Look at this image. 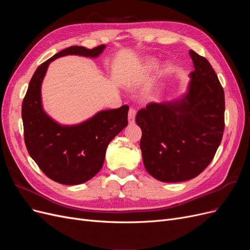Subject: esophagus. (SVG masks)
<instances>
[{
    "instance_id": "34e87169",
    "label": "esophagus",
    "mask_w": 250,
    "mask_h": 250,
    "mask_svg": "<svg viewBox=\"0 0 250 250\" xmlns=\"http://www.w3.org/2000/svg\"><path fill=\"white\" fill-rule=\"evenodd\" d=\"M135 113H137V111H135L134 108H130L129 111H128V122H129V124H133L134 123Z\"/></svg>"
}]
</instances>
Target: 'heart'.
<instances>
[{"mask_svg":"<svg viewBox=\"0 0 250 250\" xmlns=\"http://www.w3.org/2000/svg\"><path fill=\"white\" fill-rule=\"evenodd\" d=\"M160 69V62L154 58H146L139 64L138 69L135 70L129 77L126 79L127 84L129 86L137 85L140 81L147 77L148 75Z\"/></svg>","mask_w":250,"mask_h":250,"instance_id":"1","label":"heart"}]
</instances>
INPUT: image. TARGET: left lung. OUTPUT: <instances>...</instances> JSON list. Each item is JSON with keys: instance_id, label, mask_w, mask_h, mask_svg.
Segmentation results:
<instances>
[{"instance_id": "8db88e82", "label": "left lung", "mask_w": 250, "mask_h": 250, "mask_svg": "<svg viewBox=\"0 0 250 250\" xmlns=\"http://www.w3.org/2000/svg\"><path fill=\"white\" fill-rule=\"evenodd\" d=\"M194 71L178 99L150 103L135 117L144 166L164 183L195 178L213 160L224 131V90L208 59L190 50Z\"/></svg>"}]
</instances>
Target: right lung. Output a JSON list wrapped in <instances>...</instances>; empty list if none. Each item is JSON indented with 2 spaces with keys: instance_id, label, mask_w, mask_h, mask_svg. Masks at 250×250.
Here are the masks:
<instances>
[{
  "instance_id": "1",
  "label": "right lung",
  "mask_w": 250,
  "mask_h": 250,
  "mask_svg": "<svg viewBox=\"0 0 250 250\" xmlns=\"http://www.w3.org/2000/svg\"><path fill=\"white\" fill-rule=\"evenodd\" d=\"M105 44L86 49L73 46L60 51L37 67L21 105V119L28 152L41 170L62 185H81L102 168L108 144L127 126V105L98 111L79 124L62 125L44 111L42 84L49 64L59 57L78 55L97 58Z\"/></svg>"
}]
</instances>
